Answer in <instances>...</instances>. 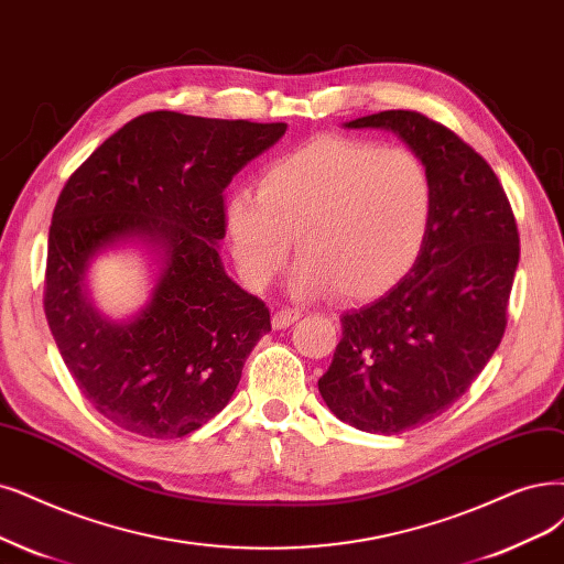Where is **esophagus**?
<instances>
[{"instance_id": "esophagus-1", "label": "esophagus", "mask_w": 564, "mask_h": 564, "mask_svg": "<svg viewBox=\"0 0 564 564\" xmlns=\"http://www.w3.org/2000/svg\"><path fill=\"white\" fill-rule=\"evenodd\" d=\"M300 316H302L300 308H281L274 316H271V325H274V329H285L293 323H297Z\"/></svg>"}]
</instances>
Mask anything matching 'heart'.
Here are the masks:
<instances>
[{
	"instance_id": "heart-1",
	"label": "heart",
	"mask_w": 564,
	"mask_h": 564,
	"mask_svg": "<svg viewBox=\"0 0 564 564\" xmlns=\"http://www.w3.org/2000/svg\"><path fill=\"white\" fill-rule=\"evenodd\" d=\"M434 218V181L409 149L325 134L271 162L258 191L239 187L225 204V225L239 274L267 288L288 260L300 297L335 290L373 300L419 262Z\"/></svg>"
}]
</instances>
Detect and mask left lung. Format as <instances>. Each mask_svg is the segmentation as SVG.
Instances as JSON below:
<instances>
[{
  "mask_svg": "<svg viewBox=\"0 0 564 564\" xmlns=\"http://www.w3.org/2000/svg\"><path fill=\"white\" fill-rule=\"evenodd\" d=\"M344 128L398 134L434 181L419 262L383 297L341 316V341L318 381L339 421L400 434L460 400L502 341L518 229L490 164L444 124L415 111H381Z\"/></svg>",
  "mask_w": 564,
  "mask_h": 564,
  "instance_id": "8db88e82",
  "label": "left lung"
}]
</instances>
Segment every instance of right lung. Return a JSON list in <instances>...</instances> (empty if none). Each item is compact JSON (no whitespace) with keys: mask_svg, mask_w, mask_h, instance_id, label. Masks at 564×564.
<instances>
[{"mask_svg":"<svg viewBox=\"0 0 564 564\" xmlns=\"http://www.w3.org/2000/svg\"><path fill=\"white\" fill-rule=\"evenodd\" d=\"M285 122L143 113L111 134L67 181L53 212L44 308L62 360L113 425L174 440L220 413L269 308L227 276L223 191L269 151ZM137 247L152 290L130 317L94 304L89 267Z\"/></svg>","mask_w":564,"mask_h":564,"instance_id":"1","label":"right lung"}]
</instances>
